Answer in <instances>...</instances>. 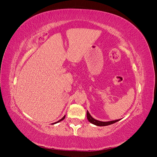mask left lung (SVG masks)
I'll return each mask as SVG.
<instances>
[{"label":"left lung","mask_w":157,"mask_h":157,"mask_svg":"<svg viewBox=\"0 0 157 157\" xmlns=\"http://www.w3.org/2000/svg\"><path fill=\"white\" fill-rule=\"evenodd\" d=\"M87 118L88 121L92 123V124H94V125H96V126H108V125H110L112 124H114V123H115L118 121H119L121 119H118V120H115V121H107V122H103V121H98L96 119H95L91 115H90V114L89 113V112L87 111Z\"/></svg>","instance_id":"1"}]
</instances>
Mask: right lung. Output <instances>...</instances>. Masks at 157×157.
<instances>
[{"instance_id": "right-lung-1", "label": "right lung", "mask_w": 157, "mask_h": 157, "mask_svg": "<svg viewBox=\"0 0 157 157\" xmlns=\"http://www.w3.org/2000/svg\"><path fill=\"white\" fill-rule=\"evenodd\" d=\"M65 118V115H64V116H63V117L62 118H61V119H60L59 121H57V122H54V123H52V124H56V123H58V122H61V121H63Z\"/></svg>"}]
</instances>
